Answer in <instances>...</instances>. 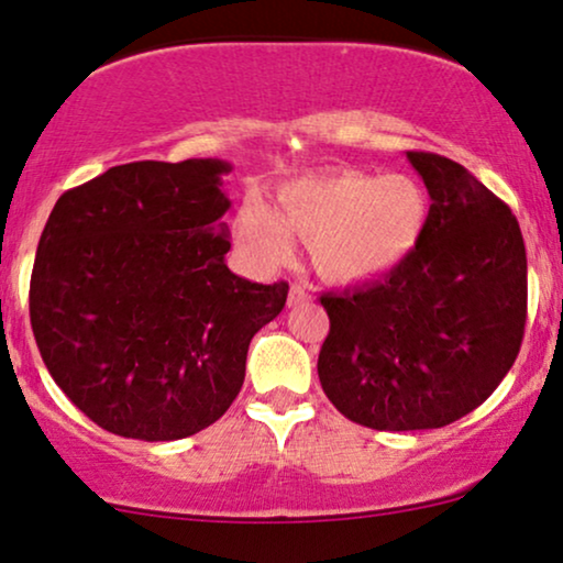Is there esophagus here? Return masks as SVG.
Here are the masks:
<instances>
[{
  "label": "esophagus",
  "mask_w": 563,
  "mask_h": 563,
  "mask_svg": "<svg viewBox=\"0 0 563 563\" xmlns=\"http://www.w3.org/2000/svg\"><path fill=\"white\" fill-rule=\"evenodd\" d=\"M311 298V294H309V288L306 286H298V283H294V286H290V294H288V306H298V303H306Z\"/></svg>",
  "instance_id": "esophagus-1"
}]
</instances>
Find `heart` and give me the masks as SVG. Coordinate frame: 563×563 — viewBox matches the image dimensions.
I'll list each match as a JSON object with an SVG mask.
<instances>
[{"instance_id": "obj_1", "label": "heart", "mask_w": 563, "mask_h": 563, "mask_svg": "<svg viewBox=\"0 0 563 563\" xmlns=\"http://www.w3.org/2000/svg\"><path fill=\"white\" fill-rule=\"evenodd\" d=\"M429 216V195L410 176L338 168L280 184L275 210L249 199L233 216V236L257 267L286 262L294 236L311 241L319 273L351 286L400 267L421 244Z\"/></svg>"}]
</instances>
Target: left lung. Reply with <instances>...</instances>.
I'll return each instance as SVG.
<instances>
[{"instance_id":"1","label":"left lung","mask_w":563,"mask_h":563,"mask_svg":"<svg viewBox=\"0 0 563 563\" xmlns=\"http://www.w3.org/2000/svg\"><path fill=\"white\" fill-rule=\"evenodd\" d=\"M431 197L416 252L384 280L324 294L317 372L330 402L376 431L441 429L515 364L528 319L517 218L460 163L408 153Z\"/></svg>"}]
</instances>
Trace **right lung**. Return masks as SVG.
<instances>
[{
	"label": "right lung",
	"mask_w": 563,
	"mask_h": 563,
	"mask_svg": "<svg viewBox=\"0 0 563 563\" xmlns=\"http://www.w3.org/2000/svg\"><path fill=\"white\" fill-rule=\"evenodd\" d=\"M231 163L113 166L56 199L31 275L41 358L92 423L174 441L236 400L246 351L280 314L288 283L225 265Z\"/></svg>",
	"instance_id": "add662e5"
}]
</instances>
